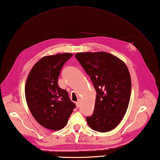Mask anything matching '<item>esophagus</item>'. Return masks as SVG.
Listing matches in <instances>:
<instances>
[{"label":"esophagus","mask_w":160,"mask_h":160,"mask_svg":"<svg viewBox=\"0 0 160 160\" xmlns=\"http://www.w3.org/2000/svg\"><path fill=\"white\" fill-rule=\"evenodd\" d=\"M76 107L78 108V107H80V102L79 101H78L76 103Z\"/></svg>","instance_id":"obj_1"}]
</instances>
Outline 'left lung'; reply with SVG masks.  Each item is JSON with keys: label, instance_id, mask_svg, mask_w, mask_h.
Listing matches in <instances>:
<instances>
[{"label": "left lung", "instance_id": "left-lung-1", "mask_svg": "<svg viewBox=\"0 0 160 160\" xmlns=\"http://www.w3.org/2000/svg\"><path fill=\"white\" fill-rule=\"evenodd\" d=\"M75 57L90 76L96 91L93 113L86 118L93 130H113L127 112L131 92L128 68L118 58L107 52L78 53Z\"/></svg>", "mask_w": 160, "mask_h": 160}]
</instances>
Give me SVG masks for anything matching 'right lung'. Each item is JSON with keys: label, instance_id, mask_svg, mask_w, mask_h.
Segmentation results:
<instances>
[{"label": "right lung", "instance_id": "obj_1", "mask_svg": "<svg viewBox=\"0 0 160 160\" xmlns=\"http://www.w3.org/2000/svg\"><path fill=\"white\" fill-rule=\"evenodd\" d=\"M73 54L59 53L43 57L30 71L25 85V98L33 117L48 129L64 128L76 108L69 93L58 84L62 66Z\"/></svg>", "mask_w": 160, "mask_h": 160}]
</instances>
